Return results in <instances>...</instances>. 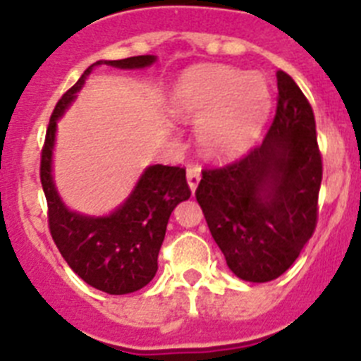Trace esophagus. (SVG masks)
<instances>
[{"instance_id":"obj_1","label":"esophagus","mask_w":361,"mask_h":361,"mask_svg":"<svg viewBox=\"0 0 361 361\" xmlns=\"http://www.w3.org/2000/svg\"><path fill=\"white\" fill-rule=\"evenodd\" d=\"M186 177H188V184H190L191 191H195L197 186H199V183H200V168H199V166H188Z\"/></svg>"}]
</instances>
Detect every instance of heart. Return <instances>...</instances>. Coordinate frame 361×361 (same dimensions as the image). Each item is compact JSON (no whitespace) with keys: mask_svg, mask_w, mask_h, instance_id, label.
<instances>
[{"mask_svg":"<svg viewBox=\"0 0 361 361\" xmlns=\"http://www.w3.org/2000/svg\"><path fill=\"white\" fill-rule=\"evenodd\" d=\"M271 104L264 78L229 66L191 70L171 97L177 116L199 121V141L212 157H233L250 146Z\"/></svg>","mask_w":361,"mask_h":361,"instance_id":"b5f03b06","label":"heart"}]
</instances>
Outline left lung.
Returning <instances> with one entry per match:
<instances>
[{"label":"left lung","mask_w":361,"mask_h":361,"mask_svg":"<svg viewBox=\"0 0 361 361\" xmlns=\"http://www.w3.org/2000/svg\"><path fill=\"white\" fill-rule=\"evenodd\" d=\"M276 114L266 139L242 159L204 168L195 191L229 269L271 282L293 266L318 222L322 153L304 92L276 72Z\"/></svg>","instance_id":"left-lung-1"}]
</instances>
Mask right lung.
Wrapping results in <instances>:
<instances>
[{
  "mask_svg": "<svg viewBox=\"0 0 361 361\" xmlns=\"http://www.w3.org/2000/svg\"><path fill=\"white\" fill-rule=\"evenodd\" d=\"M153 61L155 56H133L104 63L117 68H145ZM92 68L94 65L85 70L54 108L41 149V186L49 206L50 235L73 273L99 291L128 295L145 288L155 276L171 212L178 202L190 199L191 191L184 168L155 164L142 173L128 200L110 216H82L63 206L50 173L56 123L81 90Z\"/></svg>",
  "mask_w": 361,
  "mask_h": 361,
  "instance_id": "1",
  "label": "right lung"
}]
</instances>
